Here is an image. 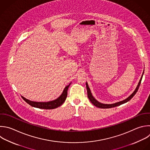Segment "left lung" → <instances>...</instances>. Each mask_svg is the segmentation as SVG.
<instances>
[{"instance_id": "obj_1", "label": "left lung", "mask_w": 150, "mask_h": 150, "mask_svg": "<svg viewBox=\"0 0 150 150\" xmlns=\"http://www.w3.org/2000/svg\"><path fill=\"white\" fill-rule=\"evenodd\" d=\"M143 74H144V72L142 74V76L141 77V79L137 85V86L136 87L135 89L134 90V91L127 98L125 99H124V100H122L121 101H120V102H117V103H114V104H103V103H101L100 102L98 101L93 96L92 93H91V91L90 90V88H89L88 86V84L87 82H86V89H87V93H88V97L89 98V99L90 100V101L91 102V103L94 105L95 106L99 108H113V107H117V106H119L120 105H122L123 104H125L126 103H127L128 101H129L130 99L135 95V93H137L138 88H139V86L140 85V83H141V80H142V76H143Z\"/></svg>"}]
</instances>
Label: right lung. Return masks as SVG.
I'll return each mask as SVG.
<instances>
[{"mask_svg": "<svg viewBox=\"0 0 150 150\" xmlns=\"http://www.w3.org/2000/svg\"><path fill=\"white\" fill-rule=\"evenodd\" d=\"M71 82L65 86L64 88L62 94L56 99H54V100L52 101H50L48 102H35V101H32L30 100H29V99L25 98L23 96H21L22 98H23V100L26 102L30 106L35 107V108H38L40 109H45V110H51V109H54L57 108L58 107L61 106L65 101V99L67 96V91L68 89V88L69 85H71Z\"/></svg>", "mask_w": 150, "mask_h": 150, "instance_id": "obj_1", "label": "right lung"}]
</instances>
